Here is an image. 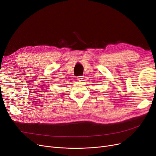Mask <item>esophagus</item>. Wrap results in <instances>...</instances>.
Here are the masks:
<instances>
[{"label": "esophagus", "mask_w": 156, "mask_h": 156, "mask_svg": "<svg viewBox=\"0 0 156 156\" xmlns=\"http://www.w3.org/2000/svg\"><path fill=\"white\" fill-rule=\"evenodd\" d=\"M83 78V76H78V77H77V79L79 80L80 81H81V80H82Z\"/></svg>", "instance_id": "esophagus-1"}]
</instances>
